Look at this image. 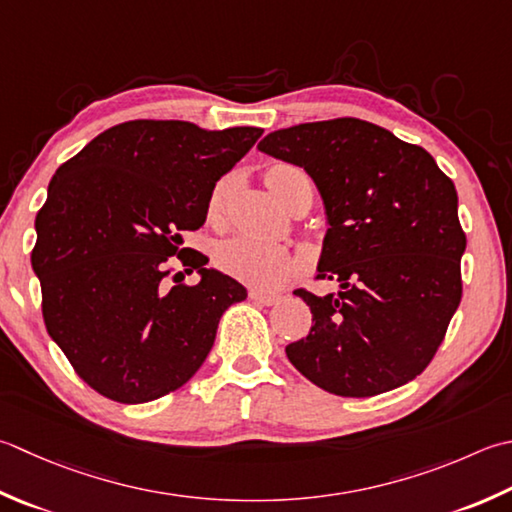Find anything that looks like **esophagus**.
<instances>
[{
	"label": "esophagus",
	"instance_id": "esophagus-1",
	"mask_svg": "<svg viewBox=\"0 0 512 512\" xmlns=\"http://www.w3.org/2000/svg\"><path fill=\"white\" fill-rule=\"evenodd\" d=\"M250 299L262 306H273L279 302V295L275 293H262V290H250Z\"/></svg>",
	"mask_w": 512,
	"mask_h": 512
}]
</instances>
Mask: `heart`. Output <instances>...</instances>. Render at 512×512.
<instances>
[{
    "label": "heart",
    "mask_w": 512,
    "mask_h": 512,
    "mask_svg": "<svg viewBox=\"0 0 512 512\" xmlns=\"http://www.w3.org/2000/svg\"><path fill=\"white\" fill-rule=\"evenodd\" d=\"M295 177H306V175L299 168L284 166V164L273 166L264 175L266 186L273 190V195L282 204L288 199L290 182H293ZM226 197H228V182H219L208 199V217L213 219V222L224 215ZM217 264L224 273L239 279V282L270 290V288L282 286L286 279L293 275L295 257L290 255L288 248L266 242V239H259L253 235H235L219 244Z\"/></svg>",
    "instance_id": "obj_1"
}]
</instances>
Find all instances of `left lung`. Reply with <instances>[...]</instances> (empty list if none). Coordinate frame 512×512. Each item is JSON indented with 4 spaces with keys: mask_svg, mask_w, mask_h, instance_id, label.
<instances>
[{
    "mask_svg": "<svg viewBox=\"0 0 512 512\" xmlns=\"http://www.w3.org/2000/svg\"><path fill=\"white\" fill-rule=\"evenodd\" d=\"M257 148L315 182L328 224L317 277L339 286L324 297L297 290L313 328L286 346L290 364L342 397L408 384L462 302L455 184L422 146L355 117L275 130Z\"/></svg>",
    "mask_w": 512,
    "mask_h": 512,
    "instance_id": "1",
    "label": "left lung"
}]
</instances>
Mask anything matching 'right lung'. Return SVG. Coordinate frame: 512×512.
Segmentation results:
<instances>
[{
  "instance_id": "right-lung-1",
  "label": "right lung",
  "mask_w": 512,
  "mask_h": 512,
  "mask_svg": "<svg viewBox=\"0 0 512 512\" xmlns=\"http://www.w3.org/2000/svg\"><path fill=\"white\" fill-rule=\"evenodd\" d=\"M262 133L135 119L104 130L50 179L30 255L44 324L99 395L144 404L184 386L224 310L246 299L233 277L206 268L208 257L179 246L184 230L206 222L219 177ZM175 254L200 273L195 287L167 286Z\"/></svg>"
}]
</instances>
